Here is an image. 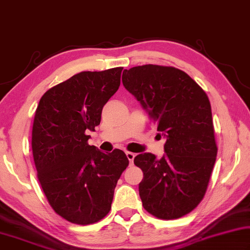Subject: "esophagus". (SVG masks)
Masks as SVG:
<instances>
[{"instance_id": "obj_1", "label": "esophagus", "mask_w": 250, "mask_h": 250, "mask_svg": "<svg viewBox=\"0 0 250 250\" xmlns=\"http://www.w3.org/2000/svg\"><path fill=\"white\" fill-rule=\"evenodd\" d=\"M135 155L134 152H130V151H126V157H127V159L129 160V164L132 165L133 164V161H134V158H135Z\"/></svg>"}]
</instances>
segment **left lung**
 <instances>
[{
  "mask_svg": "<svg viewBox=\"0 0 250 250\" xmlns=\"http://www.w3.org/2000/svg\"><path fill=\"white\" fill-rule=\"evenodd\" d=\"M123 85L146 109L166 138L163 158L139 154V195L148 213L173 220L202 201L216 160L211 104L188 74L173 67L145 64L124 70Z\"/></svg>",
  "mask_w": 250,
  "mask_h": 250,
  "instance_id": "1",
  "label": "left lung"
}]
</instances>
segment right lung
I'll use <instances>...</instances> for the list:
<instances>
[{
    "mask_svg": "<svg viewBox=\"0 0 250 250\" xmlns=\"http://www.w3.org/2000/svg\"><path fill=\"white\" fill-rule=\"evenodd\" d=\"M122 70L74 74L48 90L35 113L32 148L38 180L54 211L73 224H93L106 215L129 164L123 150L104 154L90 146L86 135L100 125Z\"/></svg>",
    "mask_w": 250,
    "mask_h": 250,
    "instance_id": "obj_1",
    "label": "right lung"
}]
</instances>
